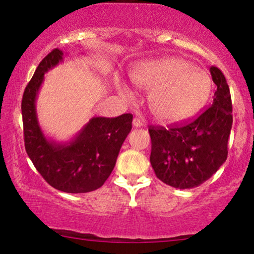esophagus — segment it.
<instances>
[{"mask_svg": "<svg viewBox=\"0 0 254 254\" xmlns=\"http://www.w3.org/2000/svg\"><path fill=\"white\" fill-rule=\"evenodd\" d=\"M133 126L135 128H140L143 126V124H142V121L140 119H137V118H134L133 119Z\"/></svg>", "mask_w": 254, "mask_h": 254, "instance_id": "34e87169", "label": "esophagus"}]
</instances>
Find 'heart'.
Masks as SVG:
<instances>
[{"label": "heart", "mask_w": 254, "mask_h": 254, "mask_svg": "<svg viewBox=\"0 0 254 254\" xmlns=\"http://www.w3.org/2000/svg\"><path fill=\"white\" fill-rule=\"evenodd\" d=\"M130 79L149 91V107L163 123H180L195 116L206 105L213 81L206 70L182 58H168L141 62L130 70ZM120 95L131 98L126 83L116 79Z\"/></svg>", "instance_id": "obj_1"}]
</instances>
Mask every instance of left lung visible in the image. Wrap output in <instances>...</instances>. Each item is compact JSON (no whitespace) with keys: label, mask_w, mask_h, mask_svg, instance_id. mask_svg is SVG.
Segmentation results:
<instances>
[{"label":"left lung","mask_w":254,"mask_h":254,"mask_svg":"<svg viewBox=\"0 0 254 254\" xmlns=\"http://www.w3.org/2000/svg\"><path fill=\"white\" fill-rule=\"evenodd\" d=\"M216 84L213 104L192 123L182 127L150 128V163L166 185L194 189L220 169L228 156V140L232 127V104L223 72L210 67Z\"/></svg>","instance_id":"8db88e82"}]
</instances>
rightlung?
Instances as JSON below:
<instances>
[{
  "instance_id": "obj_1",
  "label": "right lung",
  "mask_w": 254,
  "mask_h": 254,
  "mask_svg": "<svg viewBox=\"0 0 254 254\" xmlns=\"http://www.w3.org/2000/svg\"><path fill=\"white\" fill-rule=\"evenodd\" d=\"M59 48L40 62L22 100L25 150L38 172L52 187L65 193H86L103 186L116 165L131 129L130 113L117 118L93 117L70 140L59 142L41 129L37 98L45 74L67 57Z\"/></svg>"
}]
</instances>
